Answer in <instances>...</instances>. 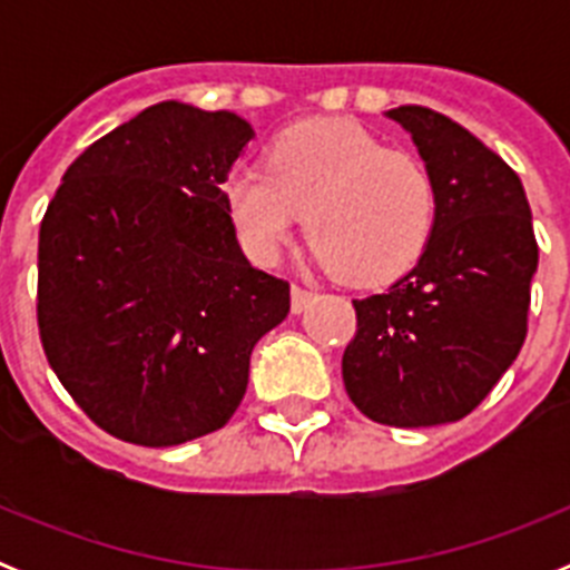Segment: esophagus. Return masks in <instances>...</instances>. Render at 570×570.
<instances>
[{"instance_id": "1", "label": "esophagus", "mask_w": 570, "mask_h": 570, "mask_svg": "<svg viewBox=\"0 0 570 570\" xmlns=\"http://www.w3.org/2000/svg\"><path fill=\"white\" fill-rule=\"evenodd\" d=\"M314 291H305L299 288V285H294V288H291V311H294V314H302V311L314 302Z\"/></svg>"}]
</instances>
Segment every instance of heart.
I'll use <instances>...</instances> for the list:
<instances>
[{
    "instance_id": "b5f03b06",
    "label": "heart",
    "mask_w": 570,
    "mask_h": 570,
    "mask_svg": "<svg viewBox=\"0 0 570 570\" xmlns=\"http://www.w3.org/2000/svg\"><path fill=\"white\" fill-rule=\"evenodd\" d=\"M223 199L250 259H279L305 214L316 265L351 285L407 274L436 223L434 176L354 119L285 128L268 145L265 168H236L225 179Z\"/></svg>"
}]
</instances>
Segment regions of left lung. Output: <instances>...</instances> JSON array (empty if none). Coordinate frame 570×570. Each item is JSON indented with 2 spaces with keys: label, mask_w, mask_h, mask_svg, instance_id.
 <instances>
[{
  "label": "left lung",
  "mask_w": 570,
  "mask_h": 570,
  "mask_svg": "<svg viewBox=\"0 0 570 570\" xmlns=\"http://www.w3.org/2000/svg\"><path fill=\"white\" fill-rule=\"evenodd\" d=\"M385 116L434 176L436 223L414 268L354 299L342 380L367 420L445 425L471 414L520 354L540 248L520 176L471 130L422 105Z\"/></svg>",
  "instance_id": "1"
}]
</instances>
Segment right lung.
<instances>
[{
    "label": "right lung",
    "mask_w": 570,
    "mask_h": 570,
    "mask_svg": "<svg viewBox=\"0 0 570 570\" xmlns=\"http://www.w3.org/2000/svg\"><path fill=\"white\" fill-rule=\"evenodd\" d=\"M242 116L150 105L90 145L39 228V334L53 374L108 434L148 448L219 431L288 282L242 254L223 185Z\"/></svg>",
    "instance_id": "add662e5"
}]
</instances>
